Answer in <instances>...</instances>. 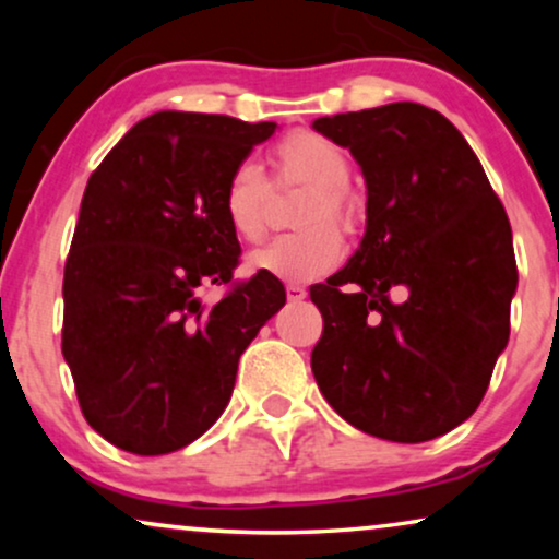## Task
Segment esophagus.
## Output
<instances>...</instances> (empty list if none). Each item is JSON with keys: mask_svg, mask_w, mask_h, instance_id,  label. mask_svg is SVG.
Here are the masks:
<instances>
[{"mask_svg": "<svg viewBox=\"0 0 559 559\" xmlns=\"http://www.w3.org/2000/svg\"><path fill=\"white\" fill-rule=\"evenodd\" d=\"M286 297H288V301H301L307 297V288L299 286V284H288L286 286Z\"/></svg>", "mask_w": 559, "mask_h": 559, "instance_id": "1", "label": "esophagus"}]
</instances>
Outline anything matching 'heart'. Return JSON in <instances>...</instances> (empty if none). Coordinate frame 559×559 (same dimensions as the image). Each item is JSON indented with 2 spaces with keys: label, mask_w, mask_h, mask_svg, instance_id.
I'll list each match as a JSON object with an SVG mask.
<instances>
[{
  "label": "heart",
  "mask_w": 559,
  "mask_h": 559,
  "mask_svg": "<svg viewBox=\"0 0 559 559\" xmlns=\"http://www.w3.org/2000/svg\"><path fill=\"white\" fill-rule=\"evenodd\" d=\"M275 183H305L294 234L278 236L252 254V267L273 278L307 284L338 265L344 234L360 228L365 207L349 189V159L344 150L318 131H294L273 146ZM223 215L230 230L247 243H260L271 230V183L254 163H239L223 189Z\"/></svg>",
  "instance_id": "obj_1"
}]
</instances>
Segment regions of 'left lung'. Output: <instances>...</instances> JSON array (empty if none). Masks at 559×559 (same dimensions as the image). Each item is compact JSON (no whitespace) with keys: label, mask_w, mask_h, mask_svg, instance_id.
<instances>
[{"label":"left lung","mask_w":559,"mask_h":559,"mask_svg":"<svg viewBox=\"0 0 559 559\" xmlns=\"http://www.w3.org/2000/svg\"><path fill=\"white\" fill-rule=\"evenodd\" d=\"M312 128L346 146L368 183L360 249L310 288L323 316L312 376L360 431L431 441L476 413L510 338V221L476 152L431 107L394 102Z\"/></svg>","instance_id":"1"}]
</instances>
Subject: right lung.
Masks as SVG:
<instances>
[{"label":"right lung","mask_w":559,"mask_h":559,"mask_svg":"<svg viewBox=\"0 0 559 559\" xmlns=\"http://www.w3.org/2000/svg\"><path fill=\"white\" fill-rule=\"evenodd\" d=\"M275 128L155 112L88 178L62 281V355L83 418L126 452L168 454L207 431L243 349L284 307L273 275L234 281L241 247L223 215L230 170ZM213 285L227 294L210 306Z\"/></svg>","instance_id":"obj_1"}]
</instances>
